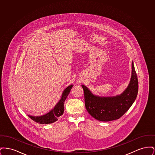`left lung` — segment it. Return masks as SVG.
<instances>
[{"label":"left lung","instance_id":"left-lung-1","mask_svg":"<svg viewBox=\"0 0 155 155\" xmlns=\"http://www.w3.org/2000/svg\"><path fill=\"white\" fill-rule=\"evenodd\" d=\"M82 87L84 92L85 104L89 114L97 120L110 121L120 118L130 108L138 95V81L132 61V72L130 83L120 95L100 96L94 95L85 85Z\"/></svg>","mask_w":155,"mask_h":155}]
</instances>
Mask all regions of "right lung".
<instances>
[{
  "instance_id": "add662e5",
  "label": "right lung",
  "mask_w": 155,
  "mask_h": 155,
  "mask_svg": "<svg viewBox=\"0 0 155 155\" xmlns=\"http://www.w3.org/2000/svg\"><path fill=\"white\" fill-rule=\"evenodd\" d=\"M73 85H70L65 89L62 93L59 102L54 106L52 110L48 113L42 116H35L28 115L30 118L38 123L42 124H48L54 123L58 120V117L63 115L64 110V104L66 99Z\"/></svg>"
}]
</instances>
